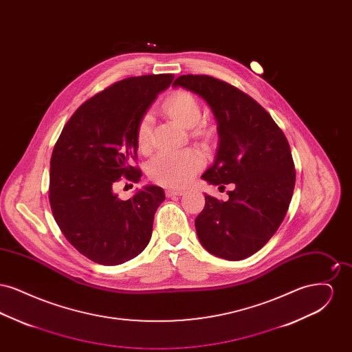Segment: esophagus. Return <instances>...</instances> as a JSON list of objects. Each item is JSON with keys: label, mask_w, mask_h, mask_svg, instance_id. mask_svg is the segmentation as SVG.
I'll return each mask as SVG.
<instances>
[{"label": "esophagus", "mask_w": 352, "mask_h": 352, "mask_svg": "<svg viewBox=\"0 0 352 352\" xmlns=\"http://www.w3.org/2000/svg\"><path fill=\"white\" fill-rule=\"evenodd\" d=\"M184 190L182 188H168L166 190V197L171 198V197H181L184 195Z\"/></svg>", "instance_id": "1"}]
</instances>
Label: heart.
Masks as SVG:
<instances>
[{
  "label": "heart",
  "mask_w": 352,
  "mask_h": 352,
  "mask_svg": "<svg viewBox=\"0 0 352 352\" xmlns=\"http://www.w3.org/2000/svg\"><path fill=\"white\" fill-rule=\"evenodd\" d=\"M165 112L177 124L184 128L194 126L201 115L199 101L194 95L186 91H178L170 95L164 104ZM151 118L142 116L137 125V145L141 151H145L151 145ZM198 135H207L204 128L195 131ZM203 155L195 149H184L170 153L157 154L148 166V174L151 181L168 187H182L188 184L192 177L203 168Z\"/></svg>",
  "instance_id": "obj_1"
}]
</instances>
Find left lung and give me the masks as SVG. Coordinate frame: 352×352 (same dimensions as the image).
<instances>
[{
    "label": "left lung",
    "instance_id": "8db88e82",
    "mask_svg": "<svg viewBox=\"0 0 352 352\" xmlns=\"http://www.w3.org/2000/svg\"><path fill=\"white\" fill-rule=\"evenodd\" d=\"M173 87L201 96L218 124L214 164L207 184H234L228 201L204 195L195 219L201 245L230 261L261 250L283 223L296 184L289 142L268 112L234 85L207 75H182Z\"/></svg>",
    "mask_w": 352,
    "mask_h": 352
}]
</instances>
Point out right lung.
Listing matches in <instances>:
<instances>
[{
	"label": "right lung",
	"instance_id": "obj_1",
	"mask_svg": "<svg viewBox=\"0 0 352 352\" xmlns=\"http://www.w3.org/2000/svg\"><path fill=\"white\" fill-rule=\"evenodd\" d=\"M170 74L128 78L82 104L59 135L50 161L51 211L69 244L101 265H120L149 244L154 214L165 201L161 187L146 184L118 199L121 177L140 181L137 125Z\"/></svg>",
	"mask_w": 352,
	"mask_h": 352
}]
</instances>
